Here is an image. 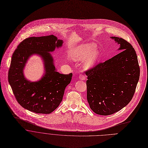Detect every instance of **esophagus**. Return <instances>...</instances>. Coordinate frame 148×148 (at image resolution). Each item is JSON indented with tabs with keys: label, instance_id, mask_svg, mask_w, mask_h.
<instances>
[{
	"label": "esophagus",
	"instance_id": "1",
	"mask_svg": "<svg viewBox=\"0 0 148 148\" xmlns=\"http://www.w3.org/2000/svg\"><path fill=\"white\" fill-rule=\"evenodd\" d=\"M79 78L81 80H84L86 79V76H84L83 75H80L79 76Z\"/></svg>",
	"mask_w": 148,
	"mask_h": 148
}]
</instances>
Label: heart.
<instances>
[{"mask_svg":"<svg viewBox=\"0 0 148 148\" xmlns=\"http://www.w3.org/2000/svg\"><path fill=\"white\" fill-rule=\"evenodd\" d=\"M96 45L92 43L81 44L74 48L71 54V58L75 61L84 60L83 68L89 69L93 68L100 56V51L95 49Z\"/></svg>","mask_w":148,"mask_h":148,"instance_id":"obj_1","label":"heart"}]
</instances>
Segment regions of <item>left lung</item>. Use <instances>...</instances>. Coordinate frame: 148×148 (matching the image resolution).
Returning a JSON list of instances; mask_svg holds the SVG:
<instances>
[{
    "label": "left lung",
    "instance_id": "1",
    "mask_svg": "<svg viewBox=\"0 0 148 148\" xmlns=\"http://www.w3.org/2000/svg\"><path fill=\"white\" fill-rule=\"evenodd\" d=\"M110 38L122 51L86 72L87 101L94 112L101 115L112 114L131 101L140 75L132 46L121 38Z\"/></svg>",
    "mask_w": 148,
    "mask_h": 148
}]
</instances>
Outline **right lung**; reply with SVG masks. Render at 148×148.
<instances>
[{"instance_id":"right-lung-1","label":"right lung","mask_w":148,"mask_h":148,"mask_svg":"<svg viewBox=\"0 0 148 148\" xmlns=\"http://www.w3.org/2000/svg\"><path fill=\"white\" fill-rule=\"evenodd\" d=\"M62 44L63 41L53 35L29 37L20 43L13 53L8 80L17 102L25 109L49 114L61 103L72 73L64 75L57 72L50 52ZM33 54L42 58L45 70L42 78L36 82L28 81L23 75L25 64Z\"/></svg>"}]
</instances>
